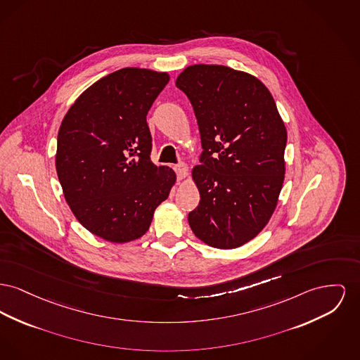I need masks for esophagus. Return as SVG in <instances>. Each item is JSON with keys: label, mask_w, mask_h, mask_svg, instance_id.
Wrapping results in <instances>:
<instances>
[{"label": "esophagus", "mask_w": 360, "mask_h": 360, "mask_svg": "<svg viewBox=\"0 0 360 360\" xmlns=\"http://www.w3.org/2000/svg\"><path fill=\"white\" fill-rule=\"evenodd\" d=\"M174 169L176 172L178 179H184V178L188 176V166L185 163H179V165L174 166Z\"/></svg>", "instance_id": "esophagus-1"}]
</instances>
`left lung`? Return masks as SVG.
Returning <instances> with one entry per match:
<instances>
[{"label": "left lung", "instance_id": "1", "mask_svg": "<svg viewBox=\"0 0 360 360\" xmlns=\"http://www.w3.org/2000/svg\"><path fill=\"white\" fill-rule=\"evenodd\" d=\"M175 85L186 94L201 136L191 171L200 204L191 231L217 249H235L268 224L283 188L287 130L269 89L224 65L188 66Z\"/></svg>", "mask_w": 360, "mask_h": 360}]
</instances>
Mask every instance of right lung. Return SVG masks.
Segmentation results:
<instances>
[{
    "mask_svg": "<svg viewBox=\"0 0 360 360\" xmlns=\"http://www.w3.org/2000/svg\"><path fill=\"white\" fill-rule=\"evenodd\" d=\"M169 73L124 68L86 88L58 130L56 169L65 200L89 233L127 243L148 231L176 175L149 158L147 114Z\"/></svg>",
    "mask_w": 360,
    "mask_h": 360,
    "instance_id": "obj_1",
    "label": "right lung"
}]
</instances>
